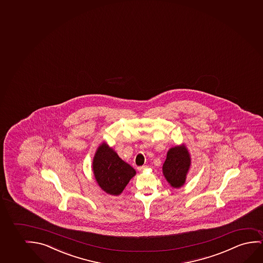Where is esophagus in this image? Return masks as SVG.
<instances>
[{"label": "esophagus", "mask_w": 263, "mask_h": 263, "mask_svg": "<svg viewBox=\"0 0 263 263\" xmlns=\"http://www.w3.org/2000/svg\"><path fill=\"white\" fill-rule=\"evenodd\" d=\"M146 168H147V166H138V171H143Z\"/></svg>", "instance_id": "obj_1"}]
</instances>
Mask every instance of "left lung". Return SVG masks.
Returning a JSON list of instances; mask_svg holds the SVG:
<instances>
[{"label": "left lung", "mask_w": 263, "mask_h": 263, "mask_svg": "<svg viewBox=\"0 0 263 263\" xmlns=\"http://www.w3.org/2000/svg\"><path fill=\"white\" fill-rule=\"evenodd\" d=\"M190 165V154L185 145L176 146L167 152L163 164V175L172 187L179 189L185 184Z\"/></svg>", "instance_id": "obj_1"}]
</instances>
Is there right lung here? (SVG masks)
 <instances>
[{"label":"right lung","instance_id":"1","mask_svg":"<svg viewBox=\"0 0 263 263\" xmlns=\"http://www.w3.org/2000/svg\"><path fill=\"white\" fill-rule=\"evenodd\" d=\"M92 171L97 184L104 192L119 196L136 171L123 161L105 142L97 148L92 159Z\"/></svg>","mask_w":263,"mask_h":263}]
</instances>
